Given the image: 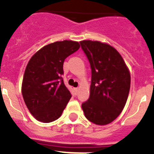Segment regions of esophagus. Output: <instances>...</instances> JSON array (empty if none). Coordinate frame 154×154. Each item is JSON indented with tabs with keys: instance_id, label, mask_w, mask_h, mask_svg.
<instances>
[{
	"instance_id": "1",
	"label": "esophagus",
	"mask_w": 154,
	"mask_h": 154,
	"mask_svg": "<svg viewBox=\"0 0 154 154\" xmlns=\"http://www.w3.org/2000/svg\"><path fill=\"white\" fill-rule=\"evenodd\" d=\"M75 92H78V91H79V88H75Z\"/></svg>"
}]
</instances>
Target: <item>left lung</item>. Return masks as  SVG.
<instances>
[{
    "mask_svg": "<svg viewBox=\"0 0 154 154\" xmlns=\"http://www.w3.org/2000/svg\"><path fill=\"white\" fill-rule=\"evenodd\" d=\"M90 63V96L82 104L85 117L97 125L110 123L121 113L130 88V74L123 58L109 45L82 41Z\"/></svg>",
    "mask_w": 154,
    "mask_h": 154,
    "instance_id": "left-lung-1",
    "label": "left lung"
}]
</instances>
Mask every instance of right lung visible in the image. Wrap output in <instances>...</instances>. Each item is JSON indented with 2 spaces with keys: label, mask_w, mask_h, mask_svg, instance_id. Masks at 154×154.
Wrapping results in <instances>:
<instances>
[{
  "label": "right lung",
  "mask_w": 154,
  "mask_h": 154,
  "mask_svg": "<svg viewBox=\"0 0 154 154\" xmlns=\"http://www.w3.org/2000/svg\"><path fill=\"white\" fill-rule=\"evenodd\" d=\"M79 42H56L37 51L27 65L22 95L28 110L36 119L51 123L60 117L72 94L64 84L65 59L78 51Z\"/></svg>",
  "instance_id": "obj_1"
}]
</instances>
